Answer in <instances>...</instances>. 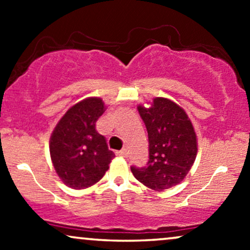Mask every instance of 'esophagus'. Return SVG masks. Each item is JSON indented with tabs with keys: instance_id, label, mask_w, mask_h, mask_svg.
Instances as JSON below:
<instances>
[{
	"instance_id": "esophagus-1",
	"label": "esophagus",
	"mask_w": 250,
	"mask_h": 250,
	"mask_svg": "<svg viewBox=\"0 0 250 250\" xmlns=\"http://www.w3.org/2000/svg\"><path fill=\"white\" fill-rule=\"evenodd\" d=\"M117 155H120V156H122V157H127L128 156V150H127V149H121L120 151H117Z\"/></svg>"
}]
</instances>
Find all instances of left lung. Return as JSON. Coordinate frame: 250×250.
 <instances>
[{"label": "left lung", "mask_w": 250, "mask_h": 250, "mask_svg": "<svg viewBox=\"0 0 250 250\" xmlns=\"http://www.w3.org/2000/svg\"><path fill=\"white\" fill-rule=\"evenodd\" d=\"M149 140L146 167H130L135 179L153 190L162 191L183 181L196 159L197 141L194 127L179 104L156 97L149 108L139 105Z\"/></svg>", "instance_id": "8db88e82"}]
</instances>
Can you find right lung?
<instances>
[{
	"instance_id": "obj_1",
	"label": "right lung",
	"mask_w": 250,
	"mask_h": 250,
	"mask_svg": "<svg viewBox=\"0 0 250 250\" xmlns=\"http://www.w3.org/2000/svg\"><path fill=\"white\" fill-rule=\"evenodd\" d=\"M100 97H88L63 115L50 137L51 161L62 182L73 189L95 185L108 170L115 154L105 137L96 130V121L104 113Z\"/></svg>"
}]
</instances>
